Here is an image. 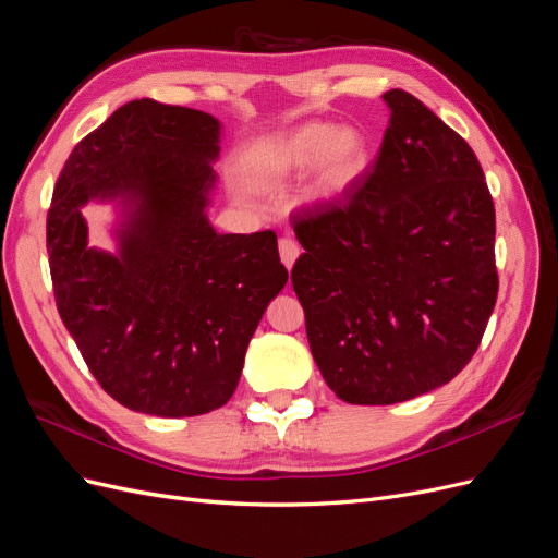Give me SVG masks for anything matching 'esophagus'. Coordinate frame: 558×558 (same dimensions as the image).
<instances>
[{
  "label": "esophagus",
  "instance_id": "34e87169",
  "mask_svg": "<svg viewBox=\"0 0 558 558\" xmlns=\"http://www.w3.org/2000/svg\"><path fill=\"white\" fill-rule=\"evenodd\" d=\"M279 256H281V263L286 265V267H293V263L298 260V256H300V246H298V242L295 240H291V238H283V240H279Z\"/></svg>",
  "mask_w": 558,
  "mask_h": 558
}]
</instances>
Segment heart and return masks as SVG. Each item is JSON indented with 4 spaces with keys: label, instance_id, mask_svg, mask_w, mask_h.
<instances>
[{
    "label": "heart",
    "instance_id": "b5f03b06",
    "mask_svg": "<svg viewBox=\"0 0 558 558\" xmlns=\"http://www.w3.org/2000/svg\"><path fill=\"white\" fill-rule=\"evenodd\" d=\"M373 162V142L361 125L310 121L272 134L246 156V174L279 185L307 174L312 202L342 199Z\"/></svg>",
    "mask_w": 558,
    "mask_h": 558
}]
</instances>
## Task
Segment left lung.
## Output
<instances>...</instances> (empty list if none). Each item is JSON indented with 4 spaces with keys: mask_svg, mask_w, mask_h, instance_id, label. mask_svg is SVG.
<instances>
[{
    "mask_svg": "<svg viewBox=\"0 0 558 558\" xmlns=\"http://www.w3.org/2000/svg\"><path fill=\"white\" fill-rule=\"evenodd\" d=\"M391 109L375 172L295 214L291 272L312 356L335 396L393 404L451 381L498 295L496 211L477 156L424 102Z\"/></svg>",
    "mask_w": 558,
    "mask_h": 558,
    "instance_id": "1",
    "label": "left lung"
}]
</instances>
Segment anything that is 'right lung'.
I'll list each match as a JSON object with an SVG mask.
<instances>
[{"instance_id":"1","label":"right lung","mask_w":558,"mask_h":558,"mask_svg":"<svg viewBox=\"0 0 558 558\" xmlns=\"http://www.w3.org/2000/svg\"><path fill=\"white\" fill-rule=\"evenodd\" d=\"M221 134L211 113L134 99L76 144L56 183L46 246L58 312L132 412L223 408L289 281L272 230L223 234L209 221ZM88 204L114 207L113 252L89 246Z\"/></svg>"}]
</instances>
